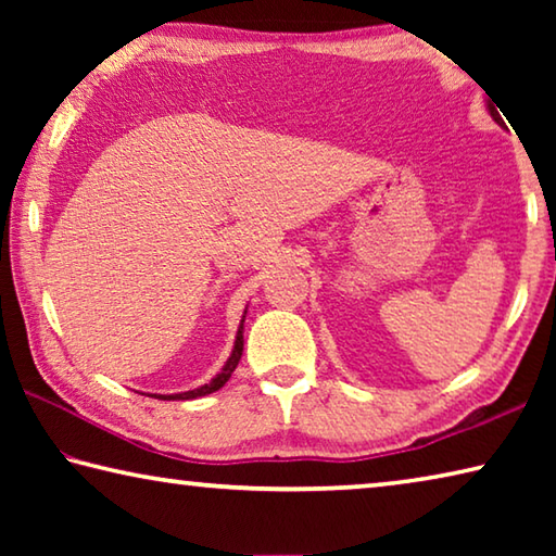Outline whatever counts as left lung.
<instances>
[{"mask_svg":"<svg viewBox=\"0 0 556 556\" xmlns=\"http://www.w3.org/2000/svg\"><path fill=\"white\" fill-rule=\"evenodd\" d=\"M488 110H491V115L495 117V122H501V115H497V112L493 110V105H488Z\"/></svg>","mask_w":556,"mask_h":556,"instance_id":"left-lung-1","label":"left lung"}]
</instances>
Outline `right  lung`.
<instances>
[{"instance_id":"obj_1","label":"right lung","mask_w":556,"mask_h":556,"mask_svg":"<svg viewBox=\"0 0 556 556\" xmlns=\"http://www.w3.org/2000/svg\"><path fill=\"white\" fill-rule=\"evenodd\" d=\"M244 314H248V308H244ZM244 314H242V321H240V328H238V336H235V345H232V353H230V357L228 361H225V365H223V370L215 375V378L211 380V382H205V384H201V388H195V390H188V392H178V394H159V400H195V397H205V394H211V392H215V390H220L225 382L230 380V375H232V370L238 368V363H240V357H242V345H244V341H242V328H244ZM156 397V394H154Z\"/></svg>"}]
</instances>
